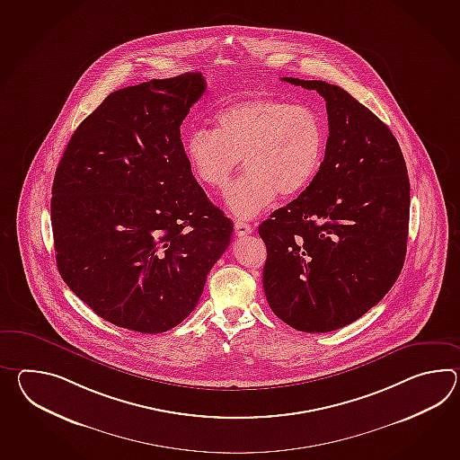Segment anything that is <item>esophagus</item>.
<instances>
[{
    "instance_id": "34e87169",
    "label": "esophagus",
    "mask_w": 460,
    "mask_h": 460,
    "mask_svg": "<svg viewBox=\"0 0 460 460\" xmlns=\"http://www.w3.org/2000/svg\"><path fill=\"white\" fill-rule=\"evenodd\" d=\"M234 233L235 235H247L252 233V226L243 223V221H235L234 223Z\"/></svg>"
}]
</instances>
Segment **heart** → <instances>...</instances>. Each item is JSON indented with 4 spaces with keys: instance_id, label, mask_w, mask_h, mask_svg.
<instances>
[{
    "instance_id": "heart-1",
    "label": "heart",
    "mask_w": 460,
    "mask_h": 460,
    "mask_svg": "<svg viewBox=\"0 0 460 460\" xmlns=\"http://www.w3.org/2000/svg\"><path fill=\"white\" fill-rule=\"evenodd\" d=\"M325 128L304 103L251 95L216 113L215 130L194 128L184 154L199 183L225 190L241 158L245 173L226 193L227 209L239 219L266 211L277 194L302 193L325 156Z\"/></svg>"
}]
</instances>
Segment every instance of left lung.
<instances>
[{
  "mask_svg": "<svg viewBox=\"0 0 460 460\" xmlns=\"http://www.w3.org/2000/svg\"><path fill=\"white\" fill-rule=\"evenodd\" d=\"M327 102L325 158L305 191L259 226L272 312L298 332L349 325L394 286L406 257L409 176L398 140L341 87L284 77Z\"/></svg>",
  "mask_w": 460,
  "mask_h": 460,
  "instance_id": "obj_1",
  "label": "left lung"
}]
</instances>
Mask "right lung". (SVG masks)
Here are the masks:
<instances>
[{"label":"right lung","instance_id":"1","mask_svg":"<svg viewBox=\"0 0 460 460\" xmlns=\"http://www.w3.org/2000/svg\"><path fill=\"white\" fill-rule=\"evenodd\" d=\"M205 91L199 72L115 91L77 127L56 170L58 269L117 327L180 325L231 241L233 221L194 180L180 133Z\"/></svg>","mask_w":460,"mask_h":460}]
</instances>
